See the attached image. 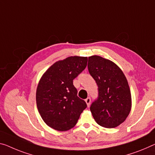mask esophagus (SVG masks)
<instances>
[{
  "mask_svg": "<svg viewBox=\"0 0 155 155\" xmlns=\"http://www.w3.org/2000/svg\"><path fill=\"white\" fill-rule=\"evenodd\" d=\"M85 102H86V103H87V106L89 107L90 103H91V98H90V97H87V99H85Z\"/></svg>",
  "mask_w": 155,
  "mask_h": 155,
  "instance_id": "obj_1",
  "label": "esophagus"
}]
</instances>
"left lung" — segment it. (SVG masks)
Returning a JSON list of instances; mask_svg holds the SVG:
<instances>
[{
	"mask_svg": "<svg viewBox=\"0 0 155 155\" xmlns=\"http://www.w3.org/2000/svg\"><path fill=\"white\" fill-rule=\"evenodd\" d=\"M88 70L98 87V97L90 107L99 125L114 128L129 115L132 97L127 80L116 64L101 56L89 57Z\"/></svg>",
	"mask_w": 155,
	"mask_h": 155,
	"instance_id": "left-lung-1",
	"label": "left lung"
}]
</instances>
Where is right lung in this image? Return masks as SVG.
Returning a JSON list of instances; mask_svg holds the SVG:
<instances>
[{
    "label": "right lung",
    "instance_id": "right-lung-1",
    "mask_svg": "<svg viewBox=\"0 0 155 155\" xmlns=\"http://www.w3.org/2000/svg\"><path fill=\"white\" fill-rule=\"evenodd\" d=\"M87 60V57H68L54 63L41 76L37 88V106L50 127L61 132L71 129L87 107L73 83L84 70Z\"/></svg>",
    "mask_w": 155,
    "mask_h": 155
}]
</instances>
